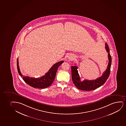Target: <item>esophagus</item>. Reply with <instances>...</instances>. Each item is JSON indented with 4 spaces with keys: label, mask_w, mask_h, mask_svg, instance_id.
<instances>
[{
    "label": "esophagus",
    "mask_w": 126,
    "mask_h": 126,
    "mask_svg": "<svg viewBox=\"0 0 126 126\" xmlns=\"http://www.w3.org/2000/svg\"><path fill=\"white\" fill-rule=\"evenodd\" d=\"M73 59V58H72V57H70L69 58V59Z\"/></svg>",
    "instance_id": "esophagus-1"
}]
</instances>
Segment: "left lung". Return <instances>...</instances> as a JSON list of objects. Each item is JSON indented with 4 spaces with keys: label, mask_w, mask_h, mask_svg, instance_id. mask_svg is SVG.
<instances>
[{
    "label": "left lung",
    "mask_w": 126,
    "mask_h": 126,
    "mask_svg": "<svg viewBox=\"0 0 126 126\" xmlns=\"http://www.w3.org/2000/svg\"><path fill=\"white\" fill-rule=\"evenodd\" d=\"M105 48L107 51L108 53V64L107 66V69L103 73L102 76L97 78V79L94 80H84L83 81H81V78L79 76L77 70L78 67L76 66H72V79L75 86L78 89L85 91L94 90L103 85L105 83L110 74V68L112 62V59L110 53L109 46L107 43H105Z\"/></svg>",
    "instance_id": "1"
}]
</instances>
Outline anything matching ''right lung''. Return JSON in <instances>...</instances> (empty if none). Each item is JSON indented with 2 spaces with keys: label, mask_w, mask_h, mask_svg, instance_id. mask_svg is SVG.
I'll return each mask as SVG.
<instances>
[{
  "label": "right lung",
  "mask_w": 126,
  "mask_h": 126,
  "mask_svg": "<svg viewBox=\"0 0 126 126\" xmlns=\"http://www.w3.org/2000/svg\"><path fill=\"white\" fill-rule=\"evenodd\" d=\"M64 61H60L53 64L45 75L42 76L40 78H32L28 76H24L22 75L19 68L18 58L17 60V70L19 74L23 77L22 79L25 82L28 84L29 85L35 88L44 89L48 87L51 85L54 80L58 67Z\"/></svg>",
  "instance_id": "obj_1"
}]
</instances>
